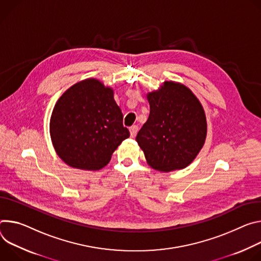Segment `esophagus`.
Segmentation results:
<instances>
[{
	"label": "esophagus",
	"mask_w": 261,
	"mask_h": 261,
	"mask_svg": "<svg viewBox=\"0 0 261 261\" xmlns=\"http://www.w3.org/2000/svg\"><path fill=\"white\" fill-rule=\"evenodd\" d=\"M129 132H130V137L135 138L137 133H138V126L137 125H133L129 127Z\"/></svg>",
	"instance_id": "34e87169"
}]
</instances>
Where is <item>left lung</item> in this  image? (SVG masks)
I'll use <instances>...</instances> for the list:
<instances>
[{"instance_id": "left-lung-1", "label": "left lung", "mask_w": 261, "mask_h": 261, "mask_svg": "<svg viewBox=\"0 0 261 261\" xmlns=\"http://www.w3.org/2000/svg\"><path fill=\"white\" fill-rule=\"evenodd\" d=\"M147 99L149 117L136 138L147 163L162 172L186 168L206 138L203 108L188 87L174 82H165Z\"/></svg>"}]
</instances>
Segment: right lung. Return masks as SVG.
Listing matches in <instances>:
<instances>
[{"label":"right lung","instance_id":"1","mask_svg":"<svg viewBox=\"0 0 261 261\" xmlns=\"http://www.w3.org/2000/svg\"><path fill=\"white\" fill-rule=\"evenodd\" d=\"M113 90L99 81L76 83L57 101L49 132L56 152L67 165L99 170L129 137Z\"/></svg>","mask_w":261,"mask_h":261}]
</instances>
